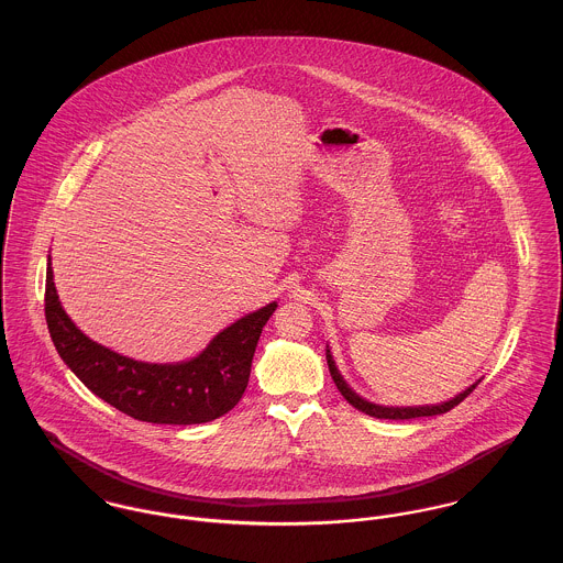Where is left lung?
Returning <instances> with one entry per match:
<instances>
[{"instance_id": "obj_1", "label": "left lung", "mask_w": 563, "mask_h": 563, "mask_svg": "<svg viewBox=\"0 0 563 563\" xmlns=\"http://www.w3.org/2000/svg\"><path fill=\"white\" fill-rule=\"evenodd\" d=\"M327 364H329V373H331L333 384L338 386L340 395H342L346 401L351 402L355 409H360V411H364V413H368V416H375V418H384V420H407V418H420V416L444 413V411H449V409H453L455 405H460V402L464 401V399L479 386V382H477V384H473L468 390H464L462 395H457L455 399L440 402V405H427V407H384V405L364 401L362 397H357V395L346 386V382L342 379V375L338 373V368H335V364H333V357H331L329 349H327Z\"/></svg>"}]
</instances>
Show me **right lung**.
<instances>
[{"label":"right lung","mask_w":563,"mask_h":563,"mask_svg":"<svg viewBox=\"0 0 563 563\" xmlns=\"http://www.w3.org/2000/svg\"><path fill=\"white\" fill-rule=\"evenodd\" d=\"M275 308L268 303L230 324L188 362L145 364L84 335L63 310L47 266L45 321L58 355L90 393L143 422L199 424L228 413L244 395L260 333Z\"/></svg>","instance_id":"1"}]
</instances>
